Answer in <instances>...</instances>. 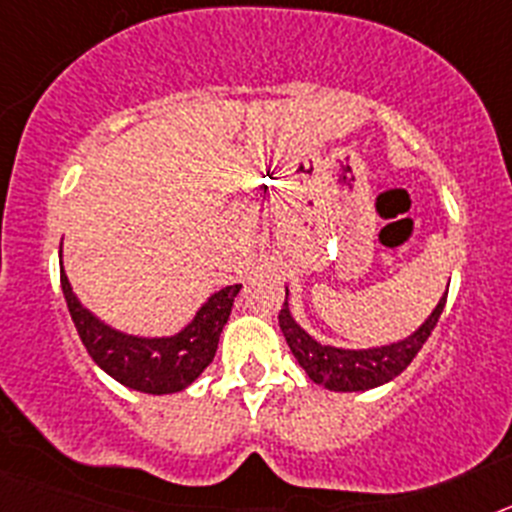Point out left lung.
Instances as JSON below:
<instances>
[{"label":"left lung","instance_id":"obj_1","mask_svg":"<svg viewBox=\"0 0 512 512\" xmlns=\"http://www.w3.org/2000/svg\"><path fill=\"white\" fill-rule=\"evenodd\" d=\"M443 305H446V297L438 300L436 310L428 315V320L405 341L379 348H361V351L323 346V343L315 341L310 333H305L295 323L287 300H284L282 310H279V328H282L284 338H287L289 351L295 354V359L300 361V366L312 382L323 384L325 390L333 392H361L379 387L384 382H392L397 374L408 369L410 361L418 356L423 343L428 341V336L436 328Z\"/></svg>","mask_w":512,"mask_h":512}]
</instances>
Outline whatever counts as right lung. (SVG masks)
Listing matches in <instances>:
<instances>
[{"instance_id":"right-lung-1","label":"right lung","mask_w":512,"mask_h":512,"mask_svg":"<svg viewBox=\"0 0 512 512\" xmlns=\"http://www.w3.org/2000/svg\"><path fill=\"white\" fill-rule=\"evenodd\" d=\"M61 287L71 320L79 330L81 343L87 346L89 356L102 366L104 372L130 390L148 392V395H171L182 392L205 372L215 359L217 341L223 325L230 318L235 295L241 284L225 287L210 297L192 323L171 338H138L125 336L97 320L87 307L76 300L69 277L61 266Z\"/></svg>"}]
</instances>
